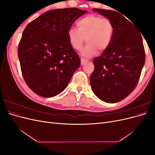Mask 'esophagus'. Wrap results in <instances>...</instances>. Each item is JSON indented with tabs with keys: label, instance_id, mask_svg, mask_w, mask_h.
Instances as JSON below:
<instances>
[{
	"label": "esophagus",
	"instance_id": "esophagus-1",
	"mask_svg": "<svg viewBox=\"0 0 155 155\" xmlns=\"http://www.w3.org/2000/svg\"><path fill=\"white\" fill-rule=\"evenodd\" d=\"M88 62V60L87 59H83V58H81V64L83 65L84 64H85L86 63Z\"/></svg>",
	"mask_w": 155,
	"mask_h": 155
}]
</instances>
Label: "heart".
<instances>
[{"mask_svg": "<svg viewBox=\"0 0 155 155\" xmlns=\"http://www.w3.org/2000/svg\"><path fill=\"white\" fill-rule=\"evenodd\" d=\"M77 27L78 29H69L68 37L70 45L78 51L81 50L85 39L87 44L81 52L83 57L92 58L98 50L105 51L110 47L114 28L109 18L88 15L77 22Z\"/></svg>", "mask_w": 155, "mask_h": 155, "instance_id": "b5f03b06", "label": "heart"}]
</instances>
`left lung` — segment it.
I'll list each match as a JSON object with an SVG mask.
<instances>
[{
  "mask_svg": "<svg viewBox=\"0 0 155 155\" xmlns=\"http://www.w3.org/2000/svg\"><path fill=\"white\" fill-rule=\"evenodd\" d=\"M93 11L110 20L114 32L110 47L93 60L91 85L99 99L114 104L130 94L138 82L145 61L142 38L136 26L120 13L96 8Z\"/></svg>",
  "mask_w": 155,
  "mask_h": 155,
  "instance_id": "obj_1",
  "label": "left lung"
}]
</instances>
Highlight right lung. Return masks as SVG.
<instances>
[{
	"mask_svg": "<svg viewBox=\"0 0 155 155\" xmlns=\"http://www.w3.org/2000/svg\"><path fill=\"white\" fill-rule=\"evenodd\" d=\"M86 13L78 8L55 9L25 28L18 56L22 76L37 94L50 97L62 92L80 66L81 59L70 43L68 31Z\"/></svg>",
	"mask_w": 155,
	"mask_h": 155,
	"instance_id": "1",
	"label": "right lung"
}]
</instances>
